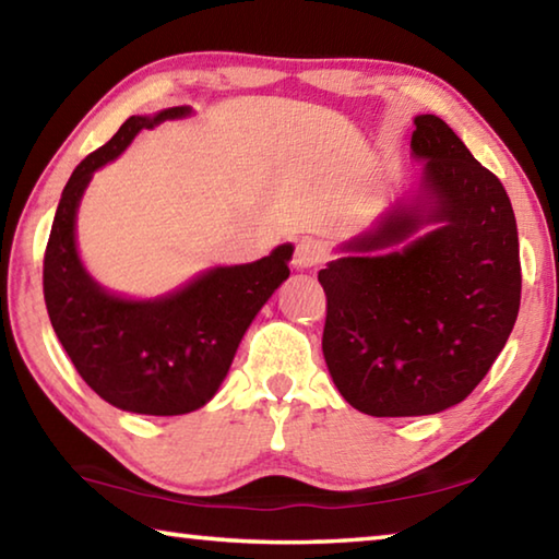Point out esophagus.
I'll return each instance as SVG.
<instances>
[{
	"mask_svg": "<svg viewBox=\"0 0 559 559\" xmlns=\"http://www.w3.org/2000/svg\"><path fill=\"white\" fill-rule=\"evenodd\" d=\"M320 261H323V249H320L318 241L302 239L296 243V251H293V269L308 271L316 269Z\"/></svg>",
	"mask_w": 559,
	"mask_h": 559,
	"instance_id": "obj_1",
	"label": "esophagus"
}]
</instances>
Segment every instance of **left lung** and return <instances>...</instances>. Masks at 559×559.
Here are the masks:
<instances>
[{
	"instance_id": "8db88e82",
	"label": "left lung",
	"mask_w": 559,
	"mask_h": 559,
	"mask_svg": "<svg viewBox=\"0 0 559 559\" xmlns=\"http://www.w3.org/2000/svg\"><path fill=\"white\" fill-rule=\"evenodd\" d=\"M414 126L412 150L427 159L421 194L349 241L357 257L318 273L328 370L370 416L437 414L466 400L506 347L523 288L506 187L441 118ZM431 221L437 230L405 243ZM396 242L402 250L371 253Z\"/></svg>"
}]
</instances>
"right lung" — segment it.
<instances>
[{
    "label": "right lung",
    "mask_w": 559,
    "mask_h": 559,
    "mask_svg": "<svg viewBox=\"0 0 559 559\" xmlns=\"http://www.w3.org/2000/svg\"><path fill=\"white\" fill-rule=\"evenodd\" d=\"M167 108L132 116L106 145L73 169L44 253V300L75 372L122 412L177 416L204 406L229 372L246 328L290 276L293 246L261 261L219 266L157 300H126L103 290L75 251V210L98 167L116 159L143 128L187 116Z\"/></svg>",
    "instance_id": "obj_1"
}]
</instances>
